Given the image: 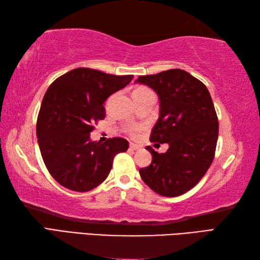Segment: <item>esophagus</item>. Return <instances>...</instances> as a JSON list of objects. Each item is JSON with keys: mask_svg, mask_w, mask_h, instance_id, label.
Instances as JSON below:
<instances>
[{"mask_svg": "<svg viewBox=\"0 0 260 260\" xmlns=\"http://www.w3.org/2000/svg\"><path fill=\"white\" fill-rule=\"evenodd\" d=\"M140 148H141V146L137 145V144H134V143H131V144H129V150L131 151H137V150H140Z\"/></svg>", "mask_w": 260, "mask_h": 260, "instance_id": "34e87169", "label": "esophagus"}]
</instances>
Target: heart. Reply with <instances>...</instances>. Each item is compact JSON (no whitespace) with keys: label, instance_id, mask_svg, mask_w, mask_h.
Wrapping results in <instances>:
<instances>
[{"label":"heart","instance_id":"obj_1","mask_svg":"<svg viewBox=\"0 0 260 260\" xmlns=\"http://www.w3.org/2000/svg\"><path fill=\"white\" fill-rule=\"evenodd\" d=\"M152 91H150L148 89H146V88H137V89L134 90L133 92V96L134 95H145V93H151ZM137 132L136 128H133L132 129V134H135Z\"/></svg>","mask_w":260,"mask_h":260}]
</instances>
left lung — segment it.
<instances>
[{"instance_id":"8db88e82","label":"left lung","mask_w":260,"mask_h":260,"mask_svg":"<svg viewBox=\"0 0 260 260\" xmlns=\"http://www.w3.org/2000/svg\"><path fill=\"white\" fill-rule=\"evenodd\" d=\"M135 82L152 88L158 96V119L151 142L169 144L162 154L146 147L153 158L140 170L141 178L161 196L183 194L202 179L214 157L219 123L210 92L181 69L140 76Z\"/></svg>"}]
</instances>
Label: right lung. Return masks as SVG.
Wrapping results in <instances>:
<instances>
[{
	"instance_id": "obj_1",
	"label": "right lung",
	"mask_w": 260,
	"mask_h": 260,
	"mask_svg": "<svg viewBox=\"0 0 260 260\" xmlns=\"http://www.w3.org/2000/svg\"><path fill=\"white\" fill-rule=\"evenodd\" d=\"M133 75L114 76L77 68L48 88L37 120V137L49 173L69 190L87 192L107 178L116 154L126 152L121 137L105 143L90 140L92 124L105 118L104 104L123 89Z\"/></svg>"
}]
</instances>
